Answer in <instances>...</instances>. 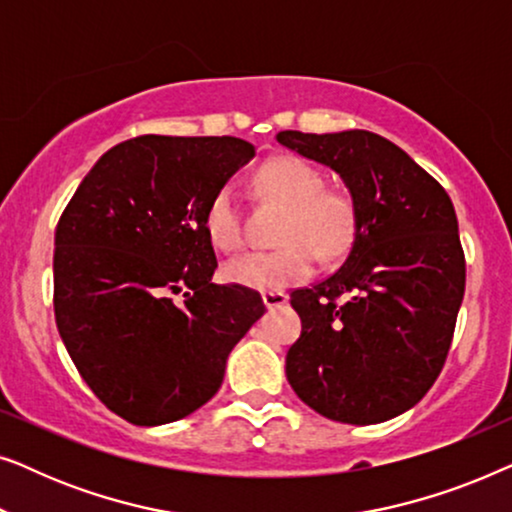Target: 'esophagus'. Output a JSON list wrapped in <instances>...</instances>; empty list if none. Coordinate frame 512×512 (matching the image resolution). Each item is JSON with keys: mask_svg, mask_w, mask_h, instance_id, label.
Wrapping results in <instances>:
<instances>
[{"mask_svg": "<svg viewBox=\"0 0 512 512\" xmlns=\"http://www.w3.org/2000/svg\"><path fill=\"white\" fill-rule=\"evenodd\" d=\"M263 303L268 310H277V307H282L289 303V296H286L284 291H265L263 293Z\"/></svg>", "mask_w": 512, "mask_h": 512, "instance_id": "esophagus-1", "label": "esophagus"}]
</instances>
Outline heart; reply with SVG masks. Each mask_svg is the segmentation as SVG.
<instances>
[{
  "label": "heart",
  "mask_w": 512,
  "mask_h": 512,
  "mask_svg": "<svg viewBox=\"0 0 512 512\" xmlns=\"http://www.w3.org/2000/svg\"><path fill=\"white\" fill-rule=\"evenodd\" d=\"M263 198L286 207L279 223L282 247L251 251L226 263L228 282L256 291H275L300 284L312 275L314 254L321 261L345 256L356 235V207L352 195L328 188L324 172L296 156H279L256 174ZM205 230L221 251H237L244 244L242 212L235 188L226 184L212 195L205 209Z\"/></svg>",
  "instance_id": "obj_1"
}]
</instances>
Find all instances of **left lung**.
Segmentation results:
<instances>
[{"mask_svg":"<svg viewBox=\"0 0 512 512\" xmlns=\"http://www.w3.org/2000/svg\"><path fill=\"white\" fill-rule=\"evenodd\" d=\"M277 142L338 172L356 207L345 263L291 293L303 331L286 380L333 422H387L422 401L450 352L466 286L452 200L375 132L284 130Z\"/></svg>","mask_w":512,"mask_h":512,"instance_id":"8db88e82","label":"left lung"}]
</instances>
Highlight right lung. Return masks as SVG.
Masks as SVG:
<instances>
[{
	"label": "right lung",
	"mask_w": 512,
	"mask_h": 512,
	"mask_svg": "<svg viewBox=\"0 0 512 512\" xmlns=\"http://www.w3.org/2000/svg\"><path fill=\"white\" fill-rule=\"evenodd\" d=\"M256 156L237 137L142 135L86 174L55 228L60 338L118 417L158 426L191 415L265 312L247 286L212 284V195Z\"/></svg>",
	"instance_id": "1"
}]
</instances>
